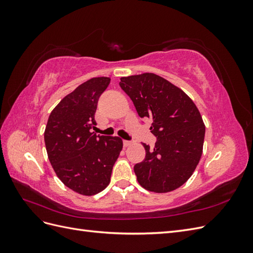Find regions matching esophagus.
I'll list each match as a JSON object with an SVG mask.
<instances>
[{
	"mask_svg": "<svg viewBox=\"0 0 253 253\" xmlns=\"http://www.w3.org/2000/svg\"><path fill=\"white\" fill-rule=\"evenodd\" d=\"M129 144H131V141H128V140H124V145H125V147H128Z\"/></svg>",
	"mask_w": 253,
	"mask_h": 253,
	"instance_id": "1",
	"label": "esophagus"
}]
</instances>
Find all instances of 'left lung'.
Listing matches in <instances>:
<instances>
[{
    "instance_id": "left-lung-1",
    "label": "left lung",
    "mask_w": 253,
    "mask_h": 253,
    "mask_svg": "<svg viewBox=\"0 0 253 253\" xmlns=\"http://www.w3.org/2000/svg\"><path fill=\"white\" fill-rule=\"evenodd\" d=\"M120 87L131 98L141 118H151L155 147L134 166L139 185L156 193L182 186L200 163L205 138L201 113L188 95L159 76L145 73L120 78Z\"/></svg>"
}]
</instances>
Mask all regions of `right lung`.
I'll return each mask as SVG.
<instances>
[{"label":"right lung","instance_id":"right-lung-1","mask_svg":"<svg viewBox=\"0 0 253 253\" xmlns=\"http://www.w3.org/2000/svg\"><path fill=\"white\" fill-rule=\"evenodd\" d=\"M108 77L91 78L65 96L49 115L44 141L60 180L82 195H95L109 186L122 140L91 133L98 99Z\"/></svg>","mask_w":253,"mask_h":253}]
</instances>
